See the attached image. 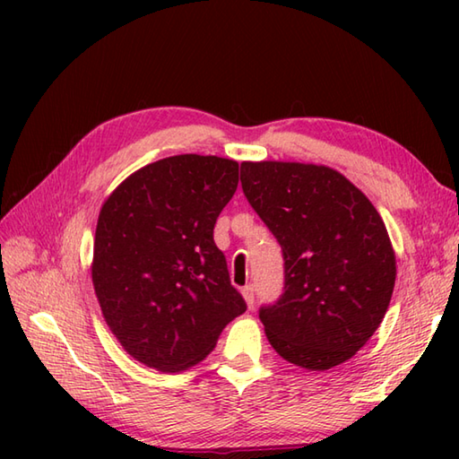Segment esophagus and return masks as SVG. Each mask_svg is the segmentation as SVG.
<instances>
[{"label":"esophagus","mask_w":459,"mask_h":459,"mask_svg":"<svg viewBox=\"0 0 459 459\" xmlns=\"http://www.w3.org/2000/svg\"><path fill=\"white\" fill-rule=\"evenodd\" d=\"M242 298H245L248 307H255V288H252V286L242 288Z\"/></svg>","instance_id":"1"}]
</instances>
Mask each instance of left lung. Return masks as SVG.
Returning <instances> with one entry per match:
<instances>
[{"label":"left lung","instance_id":"left-lung-1","mask_svg":"<svg viewBox=\"0 0 459 459\" xmlns=\"http://www.w3.org/2000/svg\"><path fill=\"white\" fill-rule=\"evenodd\" d=\"M240 183L284 255V294L260 307L270 345L307 370L345 363L375 333L394 290L378 211L325 165L245 161Z\"/></svg>","mask_w":459,"mask_h":459}]
</instances>
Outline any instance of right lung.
<instances>
[{
    "mask_svg": "<svg viewBox=\"0 0 459 459\" xmlns=\"http://www.w3.org/2000/svg\"><path fill=\"white\" fill-rule=\"evenodd\" d=\"M238 185V163L183 153L132 173L104 201L92 284L120 345L161 373L197 365L247 311L212 229Z\"/></svg>",
    "mask_w": 459,
    "mask_h": 459,
    "instance_id": "1",
    "label": "right lung"
}]
</instances>
